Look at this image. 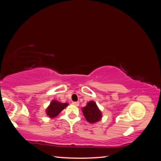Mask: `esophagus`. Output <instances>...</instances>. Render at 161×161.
<instances>
[{"label":"esophagus","instance_id":"1","mask_svg":"<svg viewBox=\"0 0 161 161\" xmlns=\"http://www.w3.org/2000/svg\"><path fill=\"white\" fill-rule=\"evenodd\" d=\"M72 104L74 105L75 106L78 107L79 105V101H75V102H72Z\"/></svg>","mask_w":161,"mask_h":161}]
</instances>
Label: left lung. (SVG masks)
Returning a JSON list of instances; mask_svg holds the SVG:
<instances>
[{
  "instance_id": "left-lung-1",
  "label": "left lung",
  "mask_w": 161,
  "mask_h": 161,
  "mask_svg": "<svg viewBox=\"0 0 161 161\" xmlns=\"http://www.w3.org/2000/svg\"><path fill=\"white\" fill-rule=\"evenodd\" d=\"M82 113L88 122L94 124L101 119L102 114L95 101H91L82 108Z\"/></svg>"
}]
</instances>
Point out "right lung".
I'll return each mask as SVG.
<instances>
[{
	"label": "right lung",
	"instance_id": "obj_1",
	"mask_svg": "<svg viewBox=\"0 0 161 161\" xmlns=\"http://www.w3.org/2000/svg\"><path fill=\"white\" fill-rule=\"evenodd\" d=\"M68 105L69 103H63L56 100H53L46 109V114L49 116V118H54Z\"/></svg>",
	"mask_w": 161,
	"mask_h": 161
}]
</instances>
